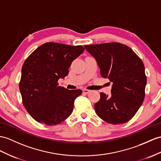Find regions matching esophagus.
Listing matches in <instances>:
<instances>
[{"mask_svg": "<svg viewBox=\"0 0 161 161\" xmlns=\"http://www.w3.org/2000/svg\"><path fill=\"white\" fill-rule=\"evenodd\" d=\"M90 92H91V91H90V90H88V89H83V93H85V94H88Z\"/></svg>", "mask_w": 161, "mask_h": 161, "instance_id": "34e87169", "label": "esophagus"}]
</instances>
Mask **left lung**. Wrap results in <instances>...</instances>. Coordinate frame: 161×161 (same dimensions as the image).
I'll return each mask as SVG.
<instances>
[{"label": "left lung", "instance_id": "left-lung-1", "mask_svg": "<svg viewBox=\"0 0 161 161\" xmlns=\"http://www.w3.org/2000/svg\"><path fill=\"white\" fill-rule=\"evenodd\" d=\"M85 48L96 59L102 77L113 83L110 96L100 93L94 106L96 114L111 124L126 122L144 100L147 78L143 63L130 48L120 43L87 45Z\"/></svg>", "mask_w": 161, "mask_h": 161}]
</instances>
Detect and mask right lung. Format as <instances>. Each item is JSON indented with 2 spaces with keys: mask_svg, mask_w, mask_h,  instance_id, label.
<instances>
[{
  "mask_svg": "<svg viewBox=\"0 0 161 161\" xmlns=\"http://www.w3.org/2000/svg\"><path fill=\"white\" fill-rule=\"evenodd\" d=\"M82 46L48 42L26 58L19 84L22 103L37 122L54 126L71 115L74 102L82 90H69L57 83L69 73L72 62L84 52Z\"/></svg>",
  "mask_w": 161,
  "mask_h": 161,
  "instance_id": "1",
  "label": "right lung"
}]
</instances>
